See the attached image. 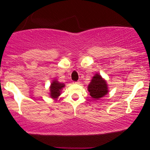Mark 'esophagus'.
I'll use <instances>...</instances> for the list:
<instances>
[{"label":"esophagus","instance_id":"obj_1","mask_svg":"<svg viewBox=\"0 0 150 150\" xmlns=\"http://www.w3.org/2000/svg\"><path fill=\"white\" fill-rule=\"evenodd\" d=\"M73 83H74V84H79L80 82H79V81H77V82H75V81H74Z\"/></svg>","mask_w":150,"mask_h":150}]
</instances>
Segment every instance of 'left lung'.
Wrapping results in <instances>:
<instances>
[{"label":"left lung","mask_w":150,"mask_h":150,"mask_svg":"<svg viewBox=\"0 0 150 150\" xmlns=\"http://www.w3.org/2000/svg\"><path fill=\"white\" fill-rule=\"evenodd\" d=\"M88 90L91 96L94 99H99L108 93L107 82L99 74H96L92 78L90 84L88 86Z\"/></svg>","instance_id":"left-lung-1"}]
</instances>
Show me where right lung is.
Listing matches in <instances>:
<instances>
[{
	"instance_id": "obj_1",
	"label": "right lung",
	"mask_w": 150,
	"mask_h": 150,
	"mask_svg": "<svg viewBox=\"0 0 150 150\" xmlns=\"http://www.w3.org/2000/svg\"><path fill=\"white\" fill-rule=\"evenodd\" d=\"M65 86L64 83L58 82L57 80L53 81L50 86V96L53 99H57L61 94V91Z\"/></svg>"
}]
</instances>
